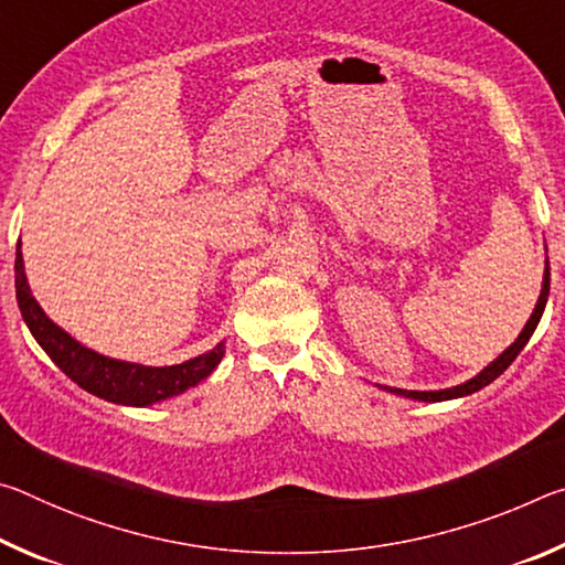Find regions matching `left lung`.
Masks as SVG:
<instances>
[{"mask_svg": "<svg viewBox=\"0 0 565 565\" xmlns=\"http://www.w3.org/2000/svg\"><path fill=\"white\" fill-rule=\"evenodd\" d=\"M548 289H551V271H548V259H546V274H543V289L539 296V303H535V309L531 313L529 323H525L521 337L515 339L509 349H505L499 359L493 363H489L481 374L473 376L471 381H466L461 386H454V388H444V391H404V388H388L391 394H401V396H408V398H418V401H448V398H458V396H468V394H476L478 388L489 386L491 381L499 379L505 369L511 366L513 359L519 356L521 349L529 343V339L533 337L535 327H539V321L543 317V309H546V301H548Z\"/></svg>", "mask_w": 565, "mask_h": 565, "instance_id": "left-lung-1", "label": "left lung"}]
</instances>
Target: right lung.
<instances>
[{
	"label": "right lung",
	"mask_w": 565,
	"mask_h": 565,
	"mask_svg": "<svg viewBox=\"0 0 565 565\" xmlns=\"http://www.w3.org/2000/svg\"><path fill=\"white\" fill-rule=\"evenodd\" d=\"M14 284L19 311H22L26 327H30L36 343L50 353V359L74 381V384H79L84 391H89V394L104 401H111V404L149 406L157 404L161 398L177 396L189 386H196L199 381H204L224 356V347L218 343V347L202 353V356L177 363V366L161 369L107 359L97 351L84 349L79 341H74L70 333L46 319L42 306L34 301L30 284H26L24 262L19 246L14 259Z\"/></svg>",
	"instance_id": "right-lung-1"
}]
</instances>
